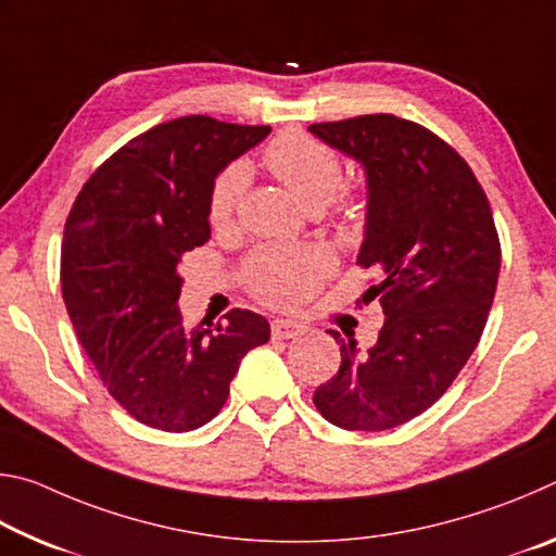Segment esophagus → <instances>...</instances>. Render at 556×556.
Instances as JSON below:
<instances>
[{
  "label": "esophagus",
  "mask_w": 556,
  "mask_h": 556,
  "mask_svg": "<svg viewBox=\"0 0 556 556\" xmlns=\"http://www.w3.org/2000/svg\"><path fill=\"white\" fill-rule=\"evenodd\" d=\"M299 333H304V326L299 321H291V318H275L271 321V336L275 338H296Z\"/></svg>",
  "instance_id": "esophagus-1"
}]
</instances>
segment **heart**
Listing matches in <instances>:
<instances>
[{"label":"heart","instance_id":"heart-1","mask_svg":"<svg viewBox=\"0 0 556 556\" xmlns=\"http://www.w3.org/2000/svg\"><path fill=\"white\" fill-rule=\"evenodd\" d=\"M265 164L281 184H287L308 208H321L328 201L348 208L336 193L343 181V164L331 147L306 131L287 129L265 149ZM250 174L240 162L223 166L208 191V220L213 230L228 232L238 225L248 195ZM333 271V255L324 244H265L244 260L242 279L260 301L269 306H299L314 294Z\"/></svg>","mask_w":556,"mask_h":556}]
</instances>
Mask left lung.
<instances>
[{
	"label": "left lung",
	"mask_w": 556,
	"mask_h": 556,
	"mask_svg": "<svg viewBox=\"0 0 556 556\" xmlns=\"http://www.w3.org/2000/svg\"><path fill=\"white\" fill-rule=\"evenodd\" d=\"M308 129L368 174L357 265L380 271L365 299L384 312L368 351L331 331L341 368L314 404L341 429L384 431L429 409L476 351L501 275V238L476 174L431 129L384 112Z\"/></svg>",
	"instance_id": "1"
}]
</instances>
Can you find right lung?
Instances as JSON below:
<instances>
[{
  "label": "right lung",
  "mask_w": 556,
  "mask_h": 556,
  "mask_svg": "<svg viewBox=\"0 0 556 556\" xmlns=\"http://www.w3.org/2000/svg\"><path fill=\"white\" fill-rule=\"evenodd\" d=\"M267 135L205 115L162 122L92 172L65 220L61 287L75 336L110 397L147 427H203L242 355L269 341L267 318L248 308L188 328L176 306L181 260L211 238L215 174Z\"/></svg>",
  "instance_id": "obj_1"
}]
</instances>
